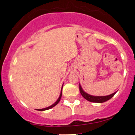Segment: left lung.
I'll return each instance as SVG.
<instances>
[{"instance_id": "8db88e82", "label": "left lung", "mask_w": 135, "mask_h": 135, "mask_svg": "<svg viewBox=\"0 0 135 135\" xmlns=\"http://www.w3.org/2000/svg\"><path fill=\"white\" fill-rule=\"evenodd\" d=\"M79 90H80V92L81 95H82V97L84 98L85 99H86V100L90 101V102L93 103H104L105 101L109 100L111 98L113 97V96L116 93V92H114V93L111 94V95H109L108 96H104V97H95V96H91L90 95L85 93L84 90L82 89V87H81L80 85H79Z\"/></svg>"}]
</instances>
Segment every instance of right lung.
<instances>
[{
	"instance_id": "obj_1",
	"label": "right lung",
	"mask_w": 135,
	"mask_h": 135,
	"mask_svg": "<svg viewBox=\"0 0 135 135\" xmlns=\"http://www.w3.org/2000/svg\"><path fill=\"white\" fill-rule=\"evenodd\" d=\"M62 88H61V94H60V97L58 98V100H57L56 102H55L54 104H52L51 105V106H49V107H48V108H44V109H37V110H48V109H51V108H53V107L54 106H56V105L58 104V103L60 102V99H61V96H62Z\"/></svg>"
}]
</instances>
